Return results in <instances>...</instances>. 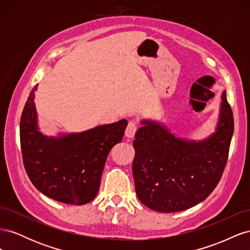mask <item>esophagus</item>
Returning a JSON list of instances; mask_svg holds the SVG:
<instances>
[{"instance_id":"34e87169","label":"esophagus","mask_w":250,"mask_h":250,"mask_svg":"<svg viewBox=\"0 0 250 250\" xmlns=\"http://www.w3.org/2000/svg\"><path fill=\"white\" fill-rule=\"evenodd\" d=\"M137 130H138V124L135 123L134 121H130L126 127L125 137L128 139H132L134 137L135 132H137Z\"/></svg>"}]
</instances>
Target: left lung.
Segmentation results:
<instances>
[{"label": "left lung", "instance_id": "obj_1", "mask_svg": "<svg viewBox=\"0 0 250 250\" xmlns=\"http://www.w3.org/2000/svg\"><path fill=\"white\" fill-rule=\"evenodd\" d=\"M221 100L215 132L203 140H185L157 121H141L133 140L132 174L135 192L147 208L161 213L185 210L214 191L228 162L233 133L225 90Z\"/></svg>", "mask_w": 250, "mask_h": 250}]
</instances>
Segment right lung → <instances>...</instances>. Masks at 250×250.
Returning <instances> with one entry per match:
<instances>
[{
  "label": "right lung",
  "instance_id": "right-lung-1",
  "mask_svg": "<svg viewBox=\"0 0 250 250\" xmlns=\"http://www.w3.org/2000/svg\"><path fill=\"white\" fill-rule=\"evenodd\" d=\"M30 93L20 125L22 161L28 176L43 195L59 202L81 206L99 191L105 162L111 148L123 140V119L88 130L48 137L40 131L34 98Z\"/></svg>",
  "mask_w": 250,
  "mask_h": 250
}]
</instances>
